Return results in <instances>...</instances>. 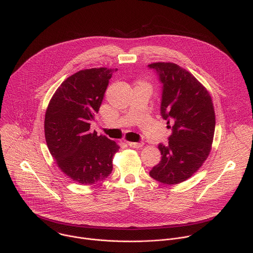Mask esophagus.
<instances>
[{
    "label": "esophagus",
    "mask_w": 253,
    "mask_h": 253,
    "mask_svg": "<svg viewBox=\"0 0 253 253\" xmlns=\"http://www.w3.org/2000/svg\"><path fill=\"white\" fill-rule=\"evenodd\" d=\"M128 145L132 148L138 149V148H141L144 145V143L143 142H128Z\"/></svg>",
    "instance_id": "1"
}]
</instances>
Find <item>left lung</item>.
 <instances>
[{
	"instance_id": "8db88e82",
	"label": "left lung",
	"mask_w": 253,
	"mask_h": 253,
	"mask_svg": "<svg viewBox=\"0 0 253 253\" xmlns=\"http://www.w3.org/2000/svg\"><path fill=\"white\" fill-rule=\"evenodd\" d=\"M148 67L162 84L160 113L172 130L167 145H158L161 161L149 174L161 183L178 184L191 177L209 155L215 130L212 100L205 87L177 64L158 62Z\"/></svg>"
}]
</instances>
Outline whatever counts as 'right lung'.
Segmentation results:
<instances>
[{
	"mask_svg": "<svg viewBox=\"0 0 253 253\" xmlns=\"http://www.w3.org/2000/svg\"><path fill=\"white\" fill-rule=\"evenodd\" d=\"M117 69L81 70L53 95L45 115L47 146L58 167L73 181L92 185L110 175L119 150L115 141L90 131L109 80Z\"/></svg>",
	"mask_w": 253,
	"mask_h": 253,
	"instance_id": "1",
	"label": "right lung"
}]
</instances>
